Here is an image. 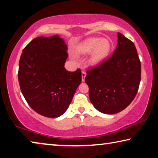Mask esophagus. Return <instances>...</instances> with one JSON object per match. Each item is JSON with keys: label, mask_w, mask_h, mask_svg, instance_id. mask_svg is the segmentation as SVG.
<instances>
[{"label": "esophagus", "mask_w": 158, "mask_h": 158, "mask_svg": "<svg viewBox=\"0 0 158 158\" xmlns=\"http://www.w3.org/2000/svg\"><path fill=\"white\" fill-rule=\"evenodd\" d=\"M85 76H86V73H85V71H82L81 72V79H82V81H84L85 78Z\"/></svg>", "instance_id": "esophagus-1"}]
</instances>
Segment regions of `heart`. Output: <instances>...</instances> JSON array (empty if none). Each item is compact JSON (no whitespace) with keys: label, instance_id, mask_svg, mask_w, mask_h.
I'll list each match as a JSON object with an SVG mask.
<instances>
[{"label":"heart","instance_id":"b5f03b06","mask_svg":"<svg viewBox=\"0 0 158 158\" xmlns=\"http://www.w3.org/2000/svg\"><path fill=\"white\" fill-rule=\"evenodd\" d=\"M111 49V43L109 40L89 37L80 42L74 47V53L77 55H85L91 52L89 60V63L95 65L108 56Z\"/></svg>","mask_w":158,"mask_h":158}]
</instances>
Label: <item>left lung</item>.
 I'll return each mask as SVG.
<instances>
[{
    "label": "left lung",
    "mask_w": 158,
    "mask_h": 158,
    "mask_svg": "<svg viewBox=\"0 0 158 158\" xmlns=\"http://www.w3.org/2000/svg\"><path fill=\"white\" fill-rule=\"evenodd\" d=\"M141 62L133 42L118 33L113 55L86 72L85 82L90 100L102 113L115 114L125 109L137 95L141 81Z\"/></svg>",
    "instance_id": "8db88e82"
}]
</instances>
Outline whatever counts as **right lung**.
Masks as SVG:
<instances>
[{"label":"right lung","mask_w":158,"mask_h":158,"mask_svg":"<svg viewBox=\"0 0 158 158\" xmlns=\"http://www.w3.org/2000/svg\"><path fill=\"white\" fill-rule=\"evenodd\" d=\"M68 47L58 35L37 37L26 45L19 64L21 93L37 114L57 118L65 113L81 82L79 69L66 70Z\"/></svg>","instance_id":"obj_1"}]
</instances>
